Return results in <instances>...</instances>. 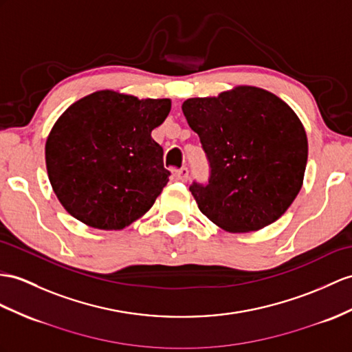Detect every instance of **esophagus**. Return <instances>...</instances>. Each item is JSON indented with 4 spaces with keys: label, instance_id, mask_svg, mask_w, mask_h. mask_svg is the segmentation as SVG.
<instances>
[{
    "label": "esophagus",
    "instance_id": "1",
    "mask_svg": "<svg viewBox=\"0 0 352 352\" xmlns=\"http://www.w3.org/2000/svg\"><path fill=\"white\" fill-rule=\"evenodd\" d=\"M175 177L177 179V181L181 182H186L188 177H190V170H188L186 167H182L175 171Z\"/></svg>",
    "mask_w": 352,
    "mask_h": 352
}]
</instances>
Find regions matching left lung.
I'll use <instances>...</instances> for the list:
<instances>
[{"instance_id":"left-lung-1","label":"left lung","mask_w":352,"mask_h":352,"mask_svg":"<svg viewBox=\"0 0 352 352\" xmlns=\"http://www.w3.org/2000/svg\"><path fill=\"white\" fill-rule=\"evenodd\" d=\"M209 162L206 184L190 191L203 215L231 233L256 231L284 215L303 184L307 139L275 94L239 87L182 104Z\"/></svg>"}]
</instances>
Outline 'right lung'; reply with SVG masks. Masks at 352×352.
<instances>
[{"label": "right lung", "instance_id": "obj_1", "mask_svg": "<svg viewBox=\"0 0 352 352\" xmlns=\"http://www.w3.org/2000/svg\"><path fill=\"white\" fill-rule=\"evenodd\" d=\"M168 98L98 91L68 107L46 142L50 185L64 209L100 230H122L146 213L170 171L151 133Z\"/></svg>", "mask_w": 352, "mask_h": 352}]
</instances>
